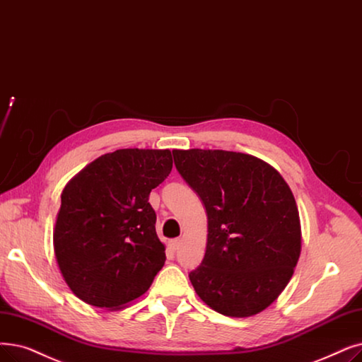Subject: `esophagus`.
Instances as JSON below:
<instances>
[{
  "instance_id": "esophagus-1",
  "label": "esophagus",
  "mask_w": 362,
  "mask_h": 362,
  "mask_svg": "<svg viewBox=\"0 0 362 362\" xmlns=\"http://www.w3.org/2000/svg\"><path fill=\"white\" fill-rule=\"evenodd\" d=\"M180 245H182V240H180V238H176V240H173V241L170 243V247H171L173 250H175V251L179 250Z\"/></svg>"
}]
</instances>
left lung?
<instances>
[{
    "instance_id": "1",
    "label": "left lung",
    "mask_w": 362,
    "mask_h": 362,
    "mask_svg": "<svg viewBox=\"0 0 362 362\" xmlns=\"http://www.w3.org/2000/svg\"><path fill=\"white\" fill-rule=\"evenodd\" d=\"M173 156L207 213L206 255L189 274L197 294L222 315H256L287 287L300 257V217L290 186L248 153L176 149Z\"/></svg>"
}]
</instances>
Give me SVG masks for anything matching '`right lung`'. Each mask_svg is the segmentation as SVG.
Returning <instances> with one entry per match:
<instances>
[{"mask_svg": "<svg viewBox=\"0 0 362 362\" xmlns=\"http://www.w3.org/2000/svg\"><path fill=\"white\" fill-rule=\"evenodd\" d=\"M173 167L168 149H118L86 165L60 197L59 269L83 302L117 310L148 291L165 262L149 194Z\"/></svg>", "mask_w": 362, "mask_h": 362, "instance_id": "1", "label": "right lung"}]
</instances>
